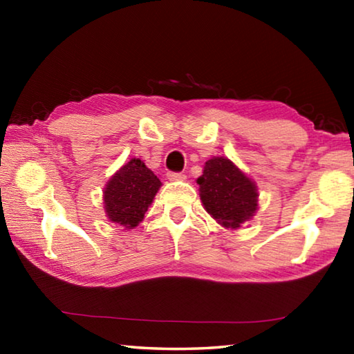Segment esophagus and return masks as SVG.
Wrapping results in <instances>:
<instances>
[{"mask_svg": "<svg viewBox=\"0 0 354 354\" xmlns=\"http://www.w3.org/2000/svg\"><path fill=\"white\" fill-rule=\"evenodd\" d=\"M184 178H185L184 173H179V171L167 173V179H169V181H181V179H184Z\"/></svg>", "mask_w": 354, "mask_h": 354, "instance_id": "esophagus-1", "label": "esophagus"}]
</instances>
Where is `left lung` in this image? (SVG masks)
Returning a JSON list of instances; mask_svg holds the SVG:
<instances>
[{
	"label": "left lung",
	"instance_id": "1",
	"mask_svg": "<svg viewBox=\"0 0 354 354\" xmlns=\"http://www.w3.org/2000/svg\"><path fill=\"white\" fill-rule=\"evenodd\" d=\"M196 183L203 206L221 226L236 230L257 211L256 184L227 158L209 159Z\"/></svg>",
	"mask_w": 354,
	"mask_h": 354
}]
</instances>
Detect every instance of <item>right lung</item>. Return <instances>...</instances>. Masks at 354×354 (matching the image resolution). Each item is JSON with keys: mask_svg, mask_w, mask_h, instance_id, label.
I'll list each match as a JSON object with an SVG mask.
<instances>
[{"mask_svg": "<svg viewBox=\"0 0 354 354\" xmlns=\"http://www.w3.org/2000/svg\"><path fill=\"white\" fill-rule=\"evenodd\" d=\"M162 183L145 162L133 158L107 181L104 212L113 223L133 230L145 217Z\"/></svg>", "mask_w": 354, "mask_h": 354, "instance_id": "add662e5", "label": "right lung"}]
</instances>
